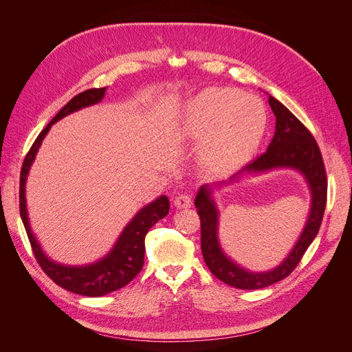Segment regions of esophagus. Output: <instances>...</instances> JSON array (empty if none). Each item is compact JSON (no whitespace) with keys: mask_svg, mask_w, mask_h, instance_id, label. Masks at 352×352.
<instances>
[{"mask_svg":"<svg viewBox=\"0 0 352 352\" xmlns=\"http://www.w3.org/2000/svg\"><path fill=\"white\" fill-rule=\"evenodd\" d=\"M190 204H192V197L189 194H179L175 198V206L177 208H189Z\"/></svg>","mask_w":352,"mask_h":352,"instance_id":"34e87169","label":"esophagus"}]
</instances>
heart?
<instances>
[{"instance_id":"b5f03b06","label":"heart","mask_w":352,"mask_h":352,"mask_svg":"<svg viewBox=\"0 0 352 352\" xmlns=\"http://www.w3.org/2000/svg\"><path fill=\"white\" fill-rule=\"evenodd\" d=\"M186 136L204 140L201 157L208 166H225L248 155L267 127L264 104L233 88H208L194 95L180 117Z\"/></svg>"}]
</instances>
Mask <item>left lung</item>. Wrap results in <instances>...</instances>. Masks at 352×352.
I'll list each match as a JSON object with an SVG mask.
<instances>
[{
    "instance_id": "left-lung-1",
    "label": "left lung",
    "mask_w": 352,
    "mask_h": 352,
    "mask_svg": "<svg viewBox=\"0 0 352 352\" xmlns=\"http://www.w3.org/2000/svg\"><path fill=\"white\" fill-rule=\"evenodd\" d=\"M269 104L276 116V132L267 151L252 158L239 172L232 175L228 182H236L243 173H261L276 167L296 168L310 186L311 210L300 239L285 261L270 272L252 273L239 267L221 251L217 238L219 210L216 208L214 199L211 198L210 186L202 185L199 188L195 197V207L201 220L202 257L217 279L238 289H261L287 278L300 264L307 248L317 236L327 201L326 168L314 136L282 102L269 97Z\"/></svg>"
}]
</instances>
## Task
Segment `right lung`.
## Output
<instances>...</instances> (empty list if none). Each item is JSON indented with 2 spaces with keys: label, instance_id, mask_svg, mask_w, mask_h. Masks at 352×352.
I'll list each match as a JSON object with an SVG mask.
<instances>
[{
  "label": "right lung",
  "instance_id": "1",
  "mask_svg": "<svg viewBox=\"0 0 352 352\" xmlns=\"http://www.w3.org/2000/svg\"><path fill=\"white\" fill-rule=\"evenodd\" d=\"M104 95L105 88H92L78 94L76 97H73L65 107L56 114L54 119L47 124L45 129L38 135L34 145L30 146L29 153L25 157L22 172H20V217H22L32 251H34L38 264L52 282L73 294H79L85 296H102L105 294L120 289V287L126 286L142 270L146 232L150 230L158 220L166 217L170 210V202L166 195L157 198L151 204L145 206L141 211L136 212V216L131 220L129 225L124 228L120 238L117 239L114 248L105 255L102 260L89 265H80V267H70V265H61L58 263L51 261L47 255L42 252L35 236L32 235L28 220L25 186L30 166L34 163L42 141H44L50 127L56 122H58L63 117H66L73 111H78L83 107H89L92 104L100 102L104 98Z\"/></svg>",
  "mask_w": 352,
  "mask_h": 352
}]
</instances>
